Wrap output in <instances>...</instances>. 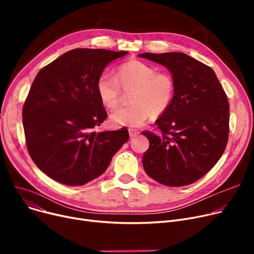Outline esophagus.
Returning a JSON list of instances; mask_svg holds the SVG:
<instances>
[{
	"label": "esophagus",
	"instance_id": "esophagus-1",
	"mask_svg": "<svg viewBox=\"0 0 254 254\" xmlns=\"http://www.w3.org/2000/svg\"><path fill=\"white\" fill-rule=\"evenodd\" d=\"M128 134H129V137L132 138V137H136L140 134V131L136 128H128Z\"/></svg>",
	"mask_w": 254,
	"mask_h": 254
}]
</instances>
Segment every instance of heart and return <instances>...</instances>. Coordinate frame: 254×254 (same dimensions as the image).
Instances as JSON below:
<instances>
[{
  "label": "heart",
  "mask_w": 254,
  "mask_h": 254,
  "mask_svg": "<svg viewBox=\"0 0 254 254\" xmlns=\"http://www.w3.org/2000/svg\"><path fill=\"white\" fill-rule=\"evenodd\" d=\"M120 86L124 90L131 89V105L110 115V123L114 126L141 127L151 115L164 114L175 96V82L170 74L158 73L154 66L136 60L120 64L115 77L107 73L98 77L96 90L107 109L114 110L119 106Z\"/></svg>",
  "instance_id": "1"
}]
</instances>
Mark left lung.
Wrapping results in <instances>:
<instances>
[{"instance_id": "8db88e82", "label": "left lung", "mask_w": 254, "mask_h": 254, "mask_svg": "<svg viewBox=\"0 0 254 254\" xmlns=\"http://www.w3.org/2000/svg\"><path fill=\"white\" fill-rule=\"evenodd\" d=\"M171 72L175 96L170 108L156 119L161 135L149 140L143 167L150 178L167 186L189 185L219 161L229 139L230 105L215 72L182 52L142 53Z\"/></svg>"}]
</instances>
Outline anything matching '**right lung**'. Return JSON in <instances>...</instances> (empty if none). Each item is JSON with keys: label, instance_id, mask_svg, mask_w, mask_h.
<instances>
[{"label": "right lung", "instance_id": "1", "mask_svg": "<svg viewBox=\"0 0 254 254\" xmlns=\"http://www.w3.org/2000/svg\"><path fill=\"white\" fill-rule=\"evenodd\" d=\"M127 51L76 48L37 74L22 109L26 147L36 164L60 183L83 185L101 176L128 140L127 127L93 130L107 118L98 77Z\"/></svg>", "mask_w": 254, "mask_h": 254}]
</instances>
